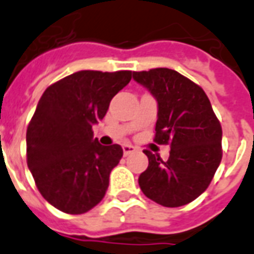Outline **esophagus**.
<instances>
[{
	"mask_svg": "<svg viewBox=\"0 0 254 254\" xmlns=\"http://www.w3.org/2000/svg\"><path fill=\"white\" fill-rule=\"evenodd\" d=\"M122 151H124V155L127 156L130 155L132 152L136 151V148L133 145H130V144H124V145H122Z\"/></svg>",
	"mask_w": 254,
	"mask_h": 254,
	"instance_id": "34e87169",
	"label": "esophagus"
}]
</instances>
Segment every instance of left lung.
I'll use <instances>...</instances> for the list:
<instances>
[{
	"instance_id": "left-lung-1",
	"label": "left lung",
	"mask_w": 254,
	"mask_h": 254,
	"mask_svg": "<svg viewBox=\"0 0 254 254\" xmlns=\"http://www.w3.org/2000/svg\"><path fill=\"white\" fill-rule=\"evenodd\" d=\"M157 101L155 141L170 144L168 160L144 151L148 168L138 178L146 198L165 207L192 202L213 180L222 159V127L203 89L170 68L133 72Z\"/></svg>"
}]
</instances>
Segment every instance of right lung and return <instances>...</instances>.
Returning a JSON list of instances; mask_svg holds the SVG:
<instances>
[{
    "label": "right lung",
    "mask_w": 254,
    "mask_h": 254,
    "mask_svg": "<svg viewBox=\"0 0 254 254\" xmlns=\"http://www.w3.org/2000/svg\"><path fill=\"white\" fill-rule=\"evenodd\" d=\"M132 79V71H78L41 95L27 129V163L48 203L67 214H83L106 194L110 172L120 163L118 144L103 146L93 125Z\"/></svg>",
    "instance_id": "right-lung-1"
}]
</instances>
